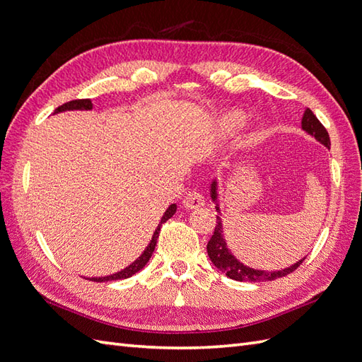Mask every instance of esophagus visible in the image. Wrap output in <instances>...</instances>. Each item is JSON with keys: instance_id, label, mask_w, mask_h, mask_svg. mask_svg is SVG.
Returning a JSON list of instances; mask_svg holds the SVG:
<instances>
[{"instance_id": "1", "label": "esophagus", "mask_w": 362, "mask_h": 362, "mask_svg": "<svg viewBox=\"0 0 362 362\" xmlns=\"http://www.w3.org/2000/svg\"><path fill=\"white\" fill-rule=\"evenodd\" d=\"M204 196L199 190H190L182 199V205L187 208V210H196V208L204 206Z\"/></svg>"}]
</instances>
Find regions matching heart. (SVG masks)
Listing matches in <instances>:
<instances>
[{
  "label": "heart",
  "mask_w": 362,
  "mask_h": 362,
  "mask_svg": "<svg viewBox=\"0 0 362 362\" xmlns=\"http://www.w3.org/2000/svg\"><path fill=\"white\" fill-rule=\"evenodd\" d=\"M242 116L240 115H229V116H226L225 119H223V127L226 128V129H231V128H234V127H237V125H240L242 124Z\"/></svg>",
  "instance_id": "obj_1"
}]
</instances>
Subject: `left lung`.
<instances>
[{
    "instance_id": "1",
    "label": "left lung",
    "mask_w": 362,
    "mask_h": 362,
    "mask_svg": "<svg viewBox=\"0 0 362 362\" xmlns=\"http://www.w3.org/2000/svg\"><path fill=\"white\" fill-rule=\"evenodd\" d=\"M302 128L306 131V133L314 136L317 140L320 141L322 145H325L326 148H331V140H329V134H327L326 128L322 125V122L319 119L315 117V115L306 108L303 117H302ZM211 199L214 202H217V182L213 181L211 182ZM216 210L221 213L218 206H216ZM206 252L208 257H210L213 264L223 272L228 278H231L234 281H249V282H261V281H273L278 279L282 276L290 275L291 272H294L298 269L305 258H302L300 261L294 262L293 266L287 267V269H281L276 272H264V270H255L252 267L245 266L243 262H240L231 252L228 250L225 238H223V228H222V218L221 216H217V222H216V228L214 233L210 238V242L206 245Z\"/></svg>"
}]
</instances>
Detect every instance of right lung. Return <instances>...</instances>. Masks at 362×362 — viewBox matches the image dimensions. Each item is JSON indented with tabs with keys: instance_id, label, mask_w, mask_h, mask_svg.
<instances>
[{
	"instance_id": "right-lung-1",
	"label": "right lung",
	"mask_w": 362,
	"mask_h": 362,
	"mask_svg": "<svg viewBox=\"0 0 362 362\" xmlns=\"http://www.w3.org/2000/svg\"><path fill=\"white\" fill-rule=\"evenodd\" d=\"M92 108V101L90 100H74V101H69L66 104H63L60 107L56 108V112L54 113H59V112H64V110H90ZM175 211H177V205L172 204L166 213L163 214L161 221L156 229L154 235H152V240L149 242L148 247L144 250V254H141L133 264H129L128 267H125L124 270H120L117 273H115V275H110V276H101V278H92V281L95 282H105V281H116V279H127L129 276L136 275L137 272H140L141 269H144L146 266V262L149 261V258L152 257V252H154L156 249V245H157V238H158V234H160V228L163 226V223L169 221V218L175 214Z\"/></svg>"
}]
</instances>
